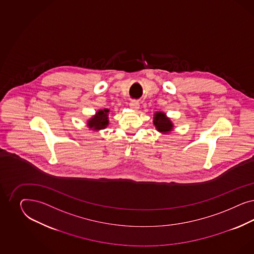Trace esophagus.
<instances>
[{"mask_svg": "<svg viewBox=\"0 0 254 254\" xmlns=\"http://www.w3.org/2000/svg\"><path fill=\"white\" fill-rule=\"evenodd\" d=\"M129 107L134 110V111H138V108H139V103L137 100H131L129 102Z\"/></svg>", "mask_w": 254, "mask_h": 254, "instance_id": "1", "label": "esophagus"}]
</instances>
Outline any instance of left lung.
Returning <instances> with one entry per match:
<instances>
[{"label":"left lung","mask_w":254,"mask_h":254,"mask_svg":"<svg viewBox=\"0 0 254 254\" xmlns=\"http://www.w3.org/2000/svg\"><path fill=\"white\" fill-rule=\"evenodd\" d=\"M154 125L157 131L161 133H169L173 129V124L169 117L166 116L165 113L156 112L154 116Z\"/></svg>","instance_id":"left-lung-1"}]
</instances>
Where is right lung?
<instances>
[{"label": "right lung", "mask_w": 254, "mask_h": 254, "mask_svg": "<svg viewBox=\"0 0 254 254\" xmlns=\"http://www.w3.org/2000/svg\"><path fill=\"white\" fill-rule=\"evenodd\" d=\"M109 112H110L109 109L98 111L96 115L87 121V127L89 128H92L93 130H100V129L106 128L109 125V120H108Z\"/></svg>", "instance_id": "obj_1"}]
</instances>
